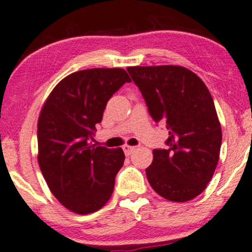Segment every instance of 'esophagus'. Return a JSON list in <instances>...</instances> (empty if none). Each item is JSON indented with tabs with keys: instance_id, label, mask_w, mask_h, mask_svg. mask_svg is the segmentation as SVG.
I'll return each mask as SVG.
<instances>
[{
	"instance_id": "1",
	"label": "esophagus",
	"mask_w": 252,
	"mask_h": 252,
	"mask_svg": "<svg viewBox=\"0 0 252 252\" xmlns=\"http://www.w3.org/2000/svg\"><path fill=\"white\" fill-rule=\"evenodd\" d=\"M124 150V153H125V155H131L133 152H134L135 147H132V146H128V145H125L123 147Z\"/></svg>"
}]
</instances>
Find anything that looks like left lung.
Returning <instances> with one entry per match:
<instances>
[{
	"label": "left lung",
	"mask_w": 252,
	"mask_h": 252,
	"mask_svg": "<svg viewBox=\"0 0 252 252\" xmlns=\"http://www.w3.org/2000/svg\"><path fill=\"white\" fill-rule=\"evenodd\" d=\"M155 123L164 121L166 148L153 151L147 180L158 194L174 202L200 195L220 158L222 131L209 90L200 77L176 65L127 67Z\"/></svg>",
	"instance_id": "left-lung-1"
}]
</instances>
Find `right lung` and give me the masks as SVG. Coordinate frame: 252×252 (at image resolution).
<instances>
[{
  "mask_svg": "<svg viewBox=\"0 0 252 252\" xmlns=\"http://www.w3.org/2000/svg\"><path fill=\"white\" fill-rule=\"evenodd\" d=\"M129 82L123 69L77 71L56 85L40 111L39 168L55 197L71 212H97L113 192L125 154L91 140L107 101Z\"/></svg>",
  "mask_w": 252,
  "mask_h": 252,
  "instance_id": "obj_1",
  "label": "right lung"
}]
</instances>
